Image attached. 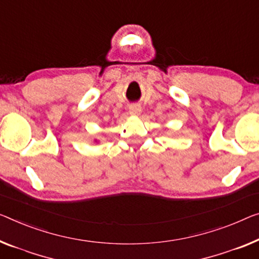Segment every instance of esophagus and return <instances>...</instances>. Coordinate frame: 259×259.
<instances>
[{
  "mask_svg": "<svg viewBox=\"0 0 259 259\" xmlns=\"http://www.w3.org/2000/svg\"><path fill=\"white\" fill-rule=\"evenodd\" d=\"M141 111H142V108L138 105H133L129 108V113L130 115H133V116H138V115L141 114Z\"/></svg>",
  "mask_w": 259,
  "mask_h": 259,
  "instance_id": "1",
  "label": "esophagus"
}]
</instances>
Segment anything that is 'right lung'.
<instances>
[{"label":"right lung","instance_id":"right-lung-1","mask_svg":"<svg viewBox=\"0 0 259 259\" xmlns=\"http://www.w3.org/2000/svg\"><path fill=\"white\" fill-rule=\"evenodd\" d=\"M95 142H98V141H95Z\"/></svg>","mask_w":259,"mask_h":259}]
</instances>
